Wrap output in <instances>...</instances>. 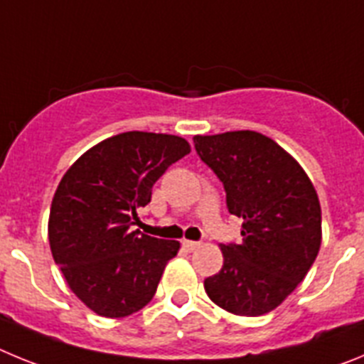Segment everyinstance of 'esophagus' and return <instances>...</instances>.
Masks as SVG:
<instances>
[{
  "label": "esophagus",
  "instance_id": "1",
  "mask_svg": "<svg viewBox=\"0 0 364 364\" xmlns=\"http://www.w3.org/2000/svg\"><path fill=\"white\" fill-rule=\"evenodd\" d=\"M182 246H184L188 252H193V250H197V247L200 246V242H197V240H184Z\"/></svg>",
  "mask_w": 364,
  "mask_h": 364
}]
</instances>
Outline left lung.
Masks as SVG:
<instances>
[{
	"mask_svg": "<svg viewBox=\"0 0 364 364\" xmlns=\"http://www.w3.org/2000/svg\"><path fill=\"white\" fill-rule=\"evenodd\" d=\"M202 162L218 176L231 215L242 218V242L220 244L224 264L204 281L217 306L264 315L306 277L321 247V205L301 166L255 131L195 136Z\"/></svg>",
	"mask_w": 364,
	"mask_h": 364,
	"instance_id": "left-lung-1",
	"label": "left lung"
}]
</instances>
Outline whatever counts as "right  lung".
I'll list each match as a JSON object with an SVG mask.
<instances>
[{
    "instance_id": "obj_1",
    "label": "right lung",
    "mask_w": 364,
    "mask_h": 364,
    "mask_svg": "<svg viewBox=\"0 0 364 364\" xmlns=\"http://www.w3.org/2000/svg\"><path fill=\"white\" fill-rule=\"evenodd\" d=\"M191 151L175 134L129 131L83 153L54 193L49 242L74 295L102 317H127L153 299L176 240L140 230L154 182Z\"/></svg>"
}]
</instances>
